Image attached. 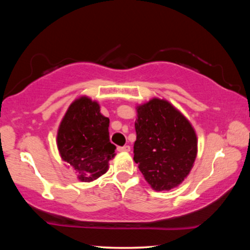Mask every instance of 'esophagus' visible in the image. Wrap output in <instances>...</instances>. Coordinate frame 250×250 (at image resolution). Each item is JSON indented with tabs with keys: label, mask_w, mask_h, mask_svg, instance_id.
Here are the masks:
<instances>
[{
	"label": "esophagus",
	"mask_w": 250,
	"mask_h": 250,
	"mask_svg": "<svg viewBox=\"0 0 250 250\" xmlns=\"http://www.w3.org/2000/svg\"><path fill=\"white\" fill-rule=\"evenodd\" d=\"M118 151H119V152H129L130 151V146H118Z\"/></svg>",
	"instance_id": "esophagus-1"
}]
</instances>
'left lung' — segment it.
<instances>
[{
  "instance_id": "left-lung-1",
  "label": "left lung",
  "mask_w": 250,
  "mask_h": 250,
  "mask_svg": "<svg viewBox=\"0 0 250 250\" xmlns=\"http://www.w3.org/2000/svg\"><path fill=\"white\" fill-rule=\"evenodd\" d=\"M133 160L154 191H170L191 172L197 154L195 130L167 100L137 107Z\"/></svg>"
}]
</instances>
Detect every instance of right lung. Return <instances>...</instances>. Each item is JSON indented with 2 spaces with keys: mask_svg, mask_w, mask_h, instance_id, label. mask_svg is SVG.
<instances>
[{
  "mask_svg": "<svg viewBox=\"0 0 250 250\" xmlns=\"http://www.w3.org/2000/svg\"><path fill=\"white\" fill-rule=\"evenodd\" d=\"M109 118L100 105L86 96L71 104L59 125L57 147L62 161L77 172L82 182H91L104 174L116 146L109 140Z\"/></svg>",
  "mask_w": 250,
  "mask_h": 250,
  "instance_id": "right-lung-1",
  "label": "right lung"
}]
</instances>
